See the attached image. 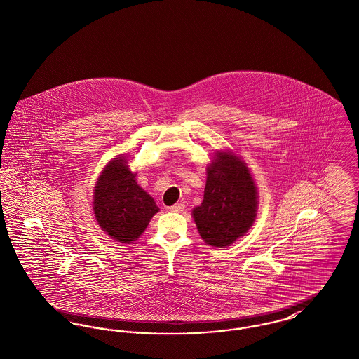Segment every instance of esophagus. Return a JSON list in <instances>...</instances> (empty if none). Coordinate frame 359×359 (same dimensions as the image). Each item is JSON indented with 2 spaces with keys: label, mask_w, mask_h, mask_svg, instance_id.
<instances>
[{
  "label": "esophagus",
  "mask_w": 359,
  "mask_h": 359,
  "mask_svg": "<svg viewBox=\"0 0 359 359\" xmlns=\"http://www.w3.org/2000/svg\"><path fill=\"white\" fill-rule=\"evenodd\" d=\"M169 210L173 211V212H182V211L184 210V205L183 203H176V205L170 206Z\"/></svg>",
  "instance_id": "esophagus-1"
}]
</instances>
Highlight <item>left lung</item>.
<instances>
[{
	"label": "left lung",
	"instance_id": "obj_1",
	"mask_svg": "<svg viewBox=\"0 0 359 359\" xmlns=\"http://www.w3.org/2000/svg\"><path fill=\"white\" fill-rule=\"evenodd\" d=\"M215 156L208 168L203 202L192 215L208 244L228 247L252 226L257 196L244 161L225 151H217Z\"/></svg>",
	"mask_w": 359,
	"mask_h": 359
}]
</instances>
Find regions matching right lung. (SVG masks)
I'll return each instance as SVG.
<instances>
[{
	"mask_svg": "<svg viewBox=\"0 0 359 359\" xmlns=\"http://www.w3.org/2000/svg\"><path fill=\"white\" fill-rule=\"evenodd\" d=\"M97 224L119 243L137 240L158 211L154 199L135 182L125 158H114L103 169L93 196Z\"/></svg>",
	"mask_w": 359,
	"mask_h": 359,
	"instance_id": "add662e5",
	"label": "right lung"
}]
</instances>
